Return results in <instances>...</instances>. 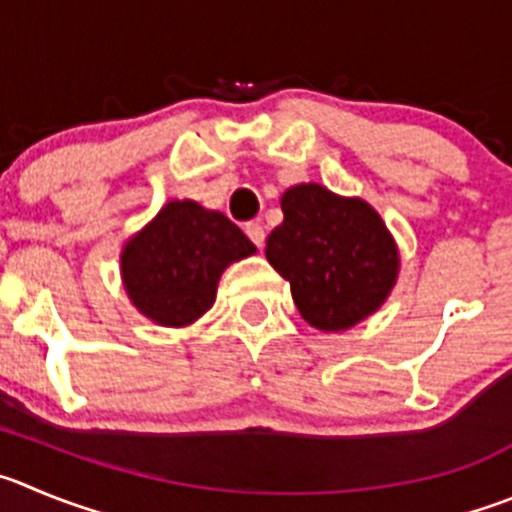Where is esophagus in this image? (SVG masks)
<instances>
[{"label":"esophagus","instance_id":"1","mask_svg":"<svg viewBox=\"0 0 512 512\" xmlns=\"http://www.w3.org/2000/svg\"><path fill=\"white\" fill-rule=\"evenodd\" d=\"M245 232H247V237H250V240L255 242L257 247L265 245V229H262L260 222H247L245 224Z\"/></svg>","mask_w":512,"mask_h":512}]
</instances>
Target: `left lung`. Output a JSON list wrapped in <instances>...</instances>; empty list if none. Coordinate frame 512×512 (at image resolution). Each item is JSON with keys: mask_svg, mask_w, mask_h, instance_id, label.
Instances as JSON below:
<instances>
[{"mask_svg": "<svg viewBox=\"0 0 512 512\" xmlns=\"http://www.w3.org/2000/svg\"><path fill=\"white\" fill-rule=\"evenodd\" d=\"M280 207L285 219L267 237L265 255L305 321L336 333L376 313L399 275V250L379 212L321 184L290 186Z\"/></svg>", "mask_w": 512, "mask_h": 512, "instance_id": "8db88e82", "label": "left lung"}]
</instances>
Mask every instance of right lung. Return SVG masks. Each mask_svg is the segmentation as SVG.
Segmentation results:
<instances>
[{"label":"right lung","mask_w":512,"mask_h":512,"mask_svg":"<svg viewBox=\"0 0 512 512\" xmlns=\"http://www.w3.org/2000/svg\"><path fill=\"white\" fill-rule=\"evenodd\" d=\"M255 252L222 212L176 199L123 247V288L159 326H189L214 305L222 272Z\"/></svg>","instance_id":"add662e5"}]
</instances>
